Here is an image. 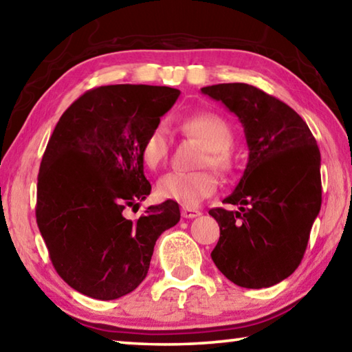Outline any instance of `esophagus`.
<instances>
[{
  "mask_svg": "<svg viewBox=\"0 0 352 352\" xmlns=\"http://www.w3.org/2000/svg\"><path fill=\"white\" fill-rule=\"evenodd\" d=\"M200 211L199 210H194V208H183L182 210V216L184 219H194V217H199L200 216Z\"/></svg>",
  "mask_w": 352,
  "mask_h": 352,
  "instance_id": "obj_1",
  "label": "esophagus"
}]
</instances>
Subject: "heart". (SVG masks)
Here are the masks:
<instances>
[{
	"instance_id": "heart-1",
	"label": "heart",
	"mask_w": 352,
	"mask_h": 352,
	"mask_svg": "<svg viewBox=\"0 0 352 352\" xmlns=\"http://www.w3.org/2000/svg\"><path fill=\"white\" fill-rule=\"evenodd\" d=\"M182 129L184 133L201 142L205 152H201L199 168L211 166L220 172L231 168L230 147L233 144V135L222 118L211 113H201L183 119ZM169 152L168 129L163 122L155 124L141 141L140 153L148 169H157L164 163ZM217 189V178L211 170L180 172L172 170L164 174L157 183V192L164 200H172L184 206H195L201 200L210 197Z\"/></svg>"
}]
</instances>
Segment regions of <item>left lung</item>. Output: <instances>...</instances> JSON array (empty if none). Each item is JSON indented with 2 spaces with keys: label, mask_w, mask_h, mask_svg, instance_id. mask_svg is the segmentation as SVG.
<instances>
[{
  "label": "left lung",
  "mask_w": 352,
  "mask_h": 352,
  "mask_svg": "<svg viewBox=\"0 0 352 352\" xmlns=\"http://www.w3.org/2000/svg\"><path fill=\"white\" fill-rule=\"evenodd\" d=\"M201 93L239 119L248 163L223 204L210 210L220 237L211 258L241 287L281 283L305 256L321 208L320 151L307 124L287 104L248 83H219Z\"/></svg>",
  "instance_id": "8db88e82"
}]
</instances>
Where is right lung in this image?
<instances>
[{
	"label": "right lung",
	"mask_w": 352,
	"mask_h": 352,
	"mask_svg": "<svg viewBox=\"0 0 352 352\" xmlns=\"http://www.w3.org/2000/svg\"><path fill=\"white\" fill-rule=\"evenodd\" d=\"M180 96L152 85L99 87L58 119L40 164L37 225L52 265L80 294L110 301L148 272L155 242L180 220L177 201L126 217L151 194L140 147Z\"/></svg>",
	"instance_id": "obj_1"
}]
</instances>
